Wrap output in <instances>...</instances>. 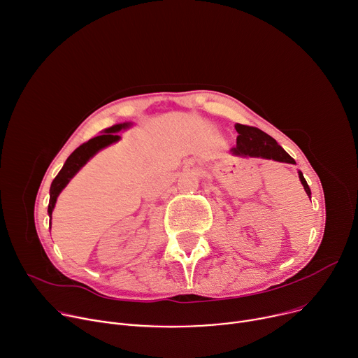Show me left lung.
I'll return each instance as SVG.
<instances>
[{"instance_id":"1","label":"left lung","mask_w":358,"mask_h":358,"mask_svg":"<svg viewBox=\"0 0 358 358\" xmlns=\"http://www.w3.org/2000/svg\"><path fill=\"white\" fill-rule=\"evenodd\" d=\"M237 134L236 147L230 150V154L234 157L241 158H265V159H273L278 162H287V164H295V159L285 151L278 142L264 131H260L253 127L236 124L234 125ZM301 184L303 185V189L306 196L311 200V188L306 184L303 174L298 171Z\"/></svg>"}]
</instances>
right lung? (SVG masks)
Segmentation results:
<instances>
[{"label": "right lung", "mask_w": 358, "mask_h": 358, "mask_svg": "<svg viewBox=\"0 0 358 358\" xmlns=\"http://www.w3.org/2000/svg\"><path fill=\"white\" fill-rule=\"evenodd\" d=\"M131 125H132L131 122H124V124H116L110 128H106L102 135L89 139L87 142H85V144H82L79 148H76L70 154V157L66 159L63 165V169L59 171V174L56 176L50 187V201H49V208H47V213H49V217H50V224H52V213L55 210L57 197L62 193V189L79 173V170L93 155H96L101 150L109 147L110 144H115V142L121 139V136L117 135L119 131L128 129Z\"/></svg>", "instance_id": "add662e5"}]
</instances>
